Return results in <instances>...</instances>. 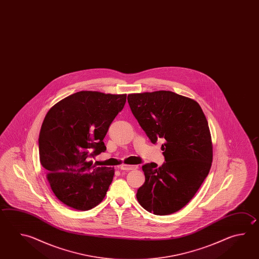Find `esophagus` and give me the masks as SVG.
I'll return each instance as SVG.
<instances>
[{
	"label": "esophagus",
	"mask_w": 259,
	"mask_h": 259,
	"mask_svg": "<svg viewBox=\"0 0 259 259\" xmlns=\"http://www.w3.org/2000/svg\"><path fill=\"white\" fill-rule=\"evenodd\" d=\"M138 166L137 165H125V164H123L122 166H120V168L122 169V170H134V169H137Z\"/></svg>",
	"instance_id": "obj_1"
}]
</instances>
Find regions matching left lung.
<instances>
[{"instance_id":"left-lung-1","label":"left lung","mask_w":259,"mask_h":259,"mask_svg":"<svg viewBox=\"0 0 259 259\" xmlns=\"http://www.w3.org/2000/svg\"><path fill=\"white\" fill-rule=\"evenodd\" d=\"M133 114L153 144L161 138L166 162L142 166L145 183L137 190L139 204L156 215L174 213L194 197L210 172L212 142L200 104L169 91L131 93Z\"/></svg>"}]
</instances>
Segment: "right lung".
Here are the masks:
<instances>
[{
    "instance_id": "1",
    "label": "right lung",
    "mask_w": 259,
    "mask_h": 259,
    "mask_svg": "<svg viewBox=\"0 0 259 259\" xmlns=\"http://www.w3.org/2000/svg\"><path fill=\"white\" fill-rule=\"evenodd\" d=\"M126 94L81 91L49 109L39 139L40 163L55 196L71 209L88 210L103 201L114 168L93 165L106 150L103 138Z\"/></svg>"
}]
</instances>
